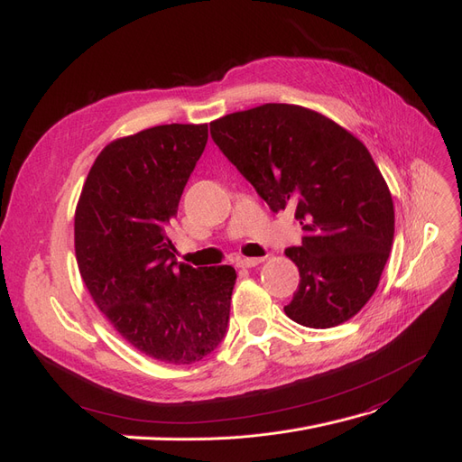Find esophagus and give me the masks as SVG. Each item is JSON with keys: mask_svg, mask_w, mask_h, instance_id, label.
Instances as JSON below:
<instances>
[{"mask_svg": "<svg viewBox=\"0 0 462 462\" xmlns=\"http://www.w3.org/2000/svg\"><path fill=\"white\" fill-rule=\"evenodd\" d=\"M264 259L263 257H253V259H240L237 261V266H240V269H253V266H257V264H261Z\"/></svg>", "mask_w": 462, "mask_h": 462, "instance_id": "esophagus-1", "label": "esophagus"}]
</instances>
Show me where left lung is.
<instances>
[{
    "mask_svg": "<svg viewBox=\"0 0 462 462\" xmlns=\"http://www.w3.org/2000/svg\"><path fill=\"white\" fill-rule=\"evenodd\" d=\"M211 136L274 213L300 220L301 245L286 257L301 280L286 315L307 328L353 319L380 284L395 232L392 193L366 145L290 103L220 116Z\"/></svg>",
    "mask_w": 462,
    "mask_h": 462,
    "instance_id": "8db88e82",
    "label": "left lung"
}]
</instances>
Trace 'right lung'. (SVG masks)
<instances>
[{
	"label": "right lung",
	"instance_id": "obj_1",
	"mask_svg": "<svg viewBox=\"0 0 462 462\" xmlns=\"http://www.w3.org/2000/svg\"><path fill=\"white\" fill-rule=\"evenodd\" d=\"M207 138V125H161L113 140L74 213V251L94 303L130 346L171 365L218 347L236 284L230 264L176 263L169 237Z\"/></svg>",
	"mask_w": 462,
	"mask_h": 462
}]
</instances>
